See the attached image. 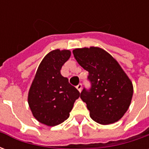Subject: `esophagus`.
<instances>
[{
	"label": "esophagus",
	"mask_w": 149,
	"mask_h": 149,
	"mask_svg": "<svg viewBox=\"0 0 149 149\" xmlns=\"http://www.w3.org/2000/svg\"><path fill=\"white\" fill-rule=\"evenodd\" d=\"M77 88L78 91H79V92L81 93V89H82V84H78V85H77Z\"/></svg>",
	"instance_id": "obj_1"
}]
</instances>
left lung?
<instances>
[{"label": "left lung", "instance_id": "left-lung-1", "mask_svg": "<svg viewBox=\"0 0 149 149\" xmlns=\"http://www.w3.org/2000/svg\"><path fill=\"white\" fill-rule=\"evenodd\" d=\"M73 55L78 64L88 72L89 89L81 93L91 118L100 125L117 121L131 104L133 87L118 62L97 47L76 49Z\"/></svg>", "mask_w": 149, "mask_h": 149}]
</instances>
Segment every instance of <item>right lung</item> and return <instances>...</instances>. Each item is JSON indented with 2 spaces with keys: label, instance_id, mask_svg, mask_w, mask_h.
<instances>
[{
  "label": "right lung",
  "instance_id": "1",
  "mask_svg": "<svg viewBox=\"0 0 149 149\" xmlns=\"http://www.w3.org/2000/svg\"><path fill=\"white\" fill-rule=\"evenodd\" d=\"M71 56L69 50L56 49L40 62L29 92L28 102L37 120L48 126H55L69 116L79 91L69 84L61 69Z\"/></svg>",
  "mask_w": 149,
  "mask_h": 149
}]
</instances>
